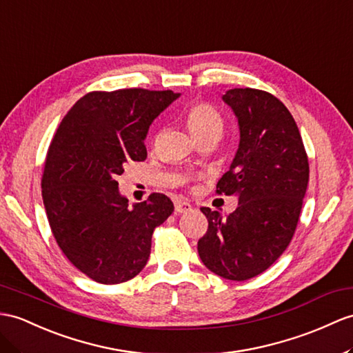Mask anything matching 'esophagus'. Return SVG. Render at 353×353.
<instances>
[{
	"label": "esophagus",
	"mask_w": 353,
	"mask_h": 353,
	"mask_svg": "<svg viewBox=\"0 0 353 353\" xmlns=\"http://www.w3.org/2000/svg\"><path fill=\"white\" fill-rule=\"evenodd\" d=\"M193 206L188 202H183V201H176L175 202V212L176 214H185L188 211H192Z\"/></svg>",
	"instance_id": "obj_1"
}]
</instances>
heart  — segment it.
<instances>
[{
  "label": "heart",
  "mask_w": 353,
  "mask_h": 353,
  "mask_svg": "<svg viewBox=\"0 0 353 353\" xmlns=\"http://www.w3.org/2000/svg\"><path fill=\"white\" fill-rule=\"evenodd\" d=\"M185 124L188 132L199 142L202 139H219L225 119L220 110L208 101H197L187 109Z\"/></svg>",
  "instance_id": "heart-1"
}]
</instances>
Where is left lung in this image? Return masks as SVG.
I'll use <instances>...</instances> for the list:
<instances>
[{
	"label": "left lung",
	"instance_id": "obj_1",
	"mask_svg": "<svg viewBox=\"0 0 353 353\" xmlns=\"http://www.w3.org/2000/svg\"><path fill=\"white\" fill-rule=\"evenodd\" d=\"M239 124V147L217 194L238 196L226 217L202 206L208 230L197 241L203 265L226 280L259 276L295 234L308 184V157L288 108L272 94L234 88L223 96Z\"/></svg>",
	"mask_w": 353,
	"mask_h": 353
}]
</instances>
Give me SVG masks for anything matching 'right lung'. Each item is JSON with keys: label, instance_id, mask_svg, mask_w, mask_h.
I'll return each mask as SVG.
<instances>
[{"label": "right lung", "instance_id": "add662e5", "mask_svg": "<svg viewBox=\"0 0 353 353\" xmlns=\"http://www.w3.org/2000/svg\"><path fill=\"white\" fill-rule=\"evenodd\" d=\"M178 97L170 90L91 91L50 141L41 175L50 230L67 259L101 285L128 281L143 270L154 229L174 211L161 193L130 208L117 176L125 163L147 159L151 123Z\"/></svg>", "mask_w": 353, "mask_h": 353}]
</instances>
